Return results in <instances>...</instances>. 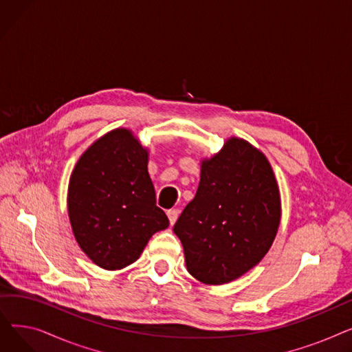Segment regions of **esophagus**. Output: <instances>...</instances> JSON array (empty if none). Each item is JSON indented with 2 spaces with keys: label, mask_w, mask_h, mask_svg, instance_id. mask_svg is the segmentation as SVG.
Returning a JSON list of instances; mask_svg holds the SVG:
<instances>
[{
  "label": "esophagus",
  "mask_w": 352,
  "mask_h": 352,
  "mask_svg": "<svg viewBox=\"0 0 352 352\" xmlns=\"http://www.w3.org/2000/svg\"><path fill=\"white\" fill-rule=\"evenodd\" d=\"M166 215H168V219H170L171 226H174V224H175V221H177V218H178V215H179V210H177V208L168 210V211H166Z\"/></svg>",
  "instance_id": "34e87169"
}]
</instances>
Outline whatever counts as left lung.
<instances>
[{"mask_svg": "<svg viewBox=\"0 0 352 352\" xmlns=\"http://www.w3.org/2000/svg\"><path fill=\"white\" fill-rule=\"evenodd\" d=\"M278 184L267 157L241 138H230L201 162L197 194L174 226L188 272L221 285L260 263L280 227Z\"/></svg>", "mask_w": 352, "mask_h": 352, "instance_id": "8db88e82", "label": "left lung"}]
</instances>
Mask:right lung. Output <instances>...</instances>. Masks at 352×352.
<instances>
[{"label":"right lung","mask_w":352,"mask_h":352,"mask_svg":"<svg viewBox=\"0 0 352 352\" xmlns=\"http://www.w3.org/2000/svg\"><path fill=\"white\" fill-rule=\"evenodd\" d=\"M68 215L80 248L104 270L135 263L148 239L170 221L155 206L148 150L126 128L92 144L68 186Z\"/></svg>","instance_id":"add662e5"}]
</instances>
